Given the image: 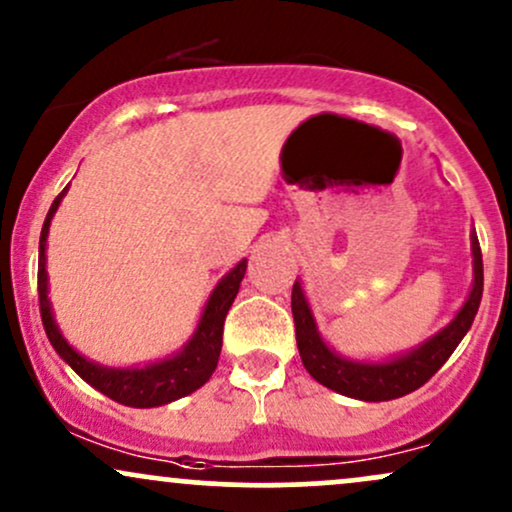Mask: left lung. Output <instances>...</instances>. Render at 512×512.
I'll list each match as a JSON object with an SVG mask.
<instances>
[{
  "instance_id": "8db88e82",
  "label": "left lung",
  "mask_w": 512,
  "mask_h": 512,
  "mask_svg": "<svg viewBox=\"0 0 512 512\" xmlns=\"http://www.w3.org/2000/svg\"><path fill=\"white\" fill-rule=\"evenodd\" d=\"M469 240H472L474 279L469 296L464 298L457 315L426 342L404 351V354L380 358V361H363V358L342 356L339 351H334L317 330L313 308L305 296L301 279H296L291 291V310L293 322H296L298 354H301L305 370L320 385L330 387L344 397L361 399V402H387V399L409 395L428 383L457 349L464 334L469 332L479 310L481 291H484V262H481L477 233L472 231Z\"/></svg>"
}]
</instances>
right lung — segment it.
I'll list each match as a JSON object with an SVG mask.
<instances>
[{
    "label": "right lung",
    "mask_w": 512,
    "mask_h": 512,
    "mask_svg": "<svg viewBox=\"0 0 512 512\" xmlns=\"http://www.w3.org/2000/svg\"><path fill=\"white\" fill-rule=\"evenodd\" d=\"M69 187L57 195L55 202L45 216L43 231H40V248H38V296H40V315H43L45 334H48L52 349L62 356L64 363H69L81 380L88 385L96 387L105 397L115 399V402L125 404V407L137 409H151L161 407V404H170L175 399L192 395L199 390L211 373L216 370L221 356V339H223V320H226L228 310H231L236 293L240 289V281L245 276V267L248 260H240L236 267L228 274H223L214 291L209 293L207 303H204L202 315L192 332V337L182 344V349L175 351L166 358L158 361L144 363V366H103V363L91 361L84 354L74 349L72 344L64 339V334L57 325L55 313H52L50 303V289H48V233L52 216L60 209L62 197L67 195Z\"/></svg>",
    "instance_id": "add662e5"
}]
</instances>
